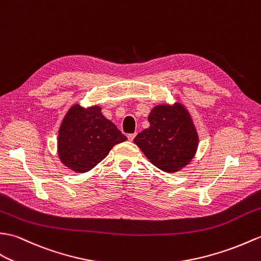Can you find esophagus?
Here are the masks:
<instances>
[{"label":"esophagus","instance_id":"34e87169","mask_svg":"<svg viewBox=\"0 0 261 261\" xmlns=\"http://www.w3.org/2000/svg\"><path fill=\"white\" fill-rule=\"evenodd\" d=\"M135 137H136V133H130V135H128V139H129V141H132L133 139H135Z\"/></svg>","mask_w":261,"mask_h":261}]
</instances>
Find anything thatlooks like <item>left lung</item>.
I'll return each instance as SVG.
<instances>
[{
    "mask_svg": "<svg viewBox=\"0 0 261 261\" xmlns=\"http://www.w3.org/2000/svg\"><path fill=\"white\" fill-rule=\"evenodd\" d=\"M148 120L149 128L133 141L160 170L179 171L191 161L198 148V133L189 112L180 103L156 106Z\"/></svg>",
    "mask_w": 261,
    "mask_h": 261,
    "instance_id": "left-lung-1",
    "label": "left lung"
}]
</instances>
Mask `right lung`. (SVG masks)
I'll return each mask as SVG.
<instances>
[{
    "instance_id": "obj_1",
    "label": "right lung",
    "mask_w": 261,
    "mask_h": 261,
    "mask_svg": "<svg viewBox=\"0 0 261 261\" xmlns=\"http://www.w3.org/2000/svg\"><path fill=\"white\" fill-rule=\"evenodd\" d=\"M126 140L116 124L102 116L98 106L74 105L62 120L59 130L58 153L65 167L74 172H87Z\"/></svg>"
}]
</instances>
